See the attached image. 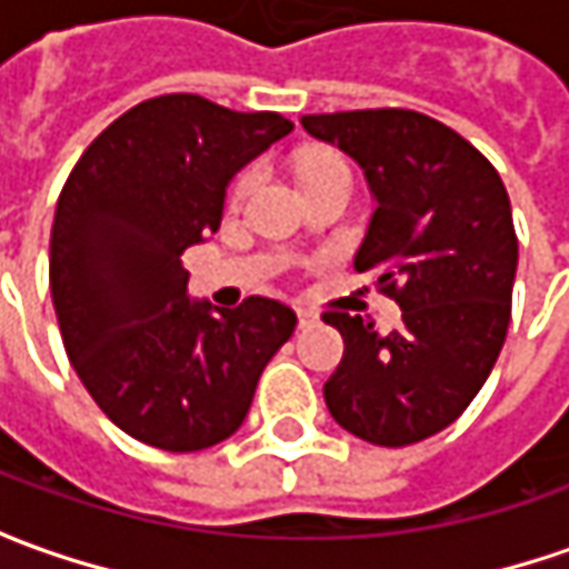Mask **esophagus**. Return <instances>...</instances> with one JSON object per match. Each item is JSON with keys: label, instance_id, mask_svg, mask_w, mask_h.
<instances>
[{"label": "esophagus", "instance_id": "obj_1", "mask_svg": "<svg viewBox=\"0 0 569 569\" xmlns=\"http://www.w3.org/2000/svg\"><path fill=\"white\" fill-rule=\"evenodd\" d=\"M297 326H300V329L317 326V313H313V310H297Z\"/></svg>", "mask_w": 569, "mask_h": 569}]
</instances>
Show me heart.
<instances>
[{
  "instance_id": "obj_1",
  "label": "heart",
  "mask_w": 569,
  "mask_h": 569,
  "mask_svg": "<svg viewBox=\"0 0 569 569\" xmlns=\"http://www.w3.org/2000/svg\"><path fill=\"white\" fill-rule=\"evenodd\" d=\"M336 167H345L339 161V158H329V154H319V158H310L307 164H303V173H319V170H336ZM252 187V170H247V173H240L237 177V183H233V189H230V199L237 202V199H243L247 196V189Z\"/></svg>"
}]
</instances>
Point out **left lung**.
<instances>
[{
    "label": "left lung",
    "instance_id": "8db88e82",
    "mask_svg": "<svg viewBox=\"0 0 569 569\" xmlns=\"http://www.w3.org/2000/svg\"><path fill=\"white\" fill-rule=\"evenodd\" d=\"M339 144L377 202L358 272L402 307V326L326 313L345 339L322 386L329 415L377 447H408L449 427L478 396L507 339L516 243L510 196L491 161L459 132L415 110L300 117Z\"/></svg>",
    "mask_w": 569,
    "mask_h": 569
}]
</instances>
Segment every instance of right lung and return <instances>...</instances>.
I'll return each instance as SVG.
<instances>
[{"mask_svg": "<svg viewBox=\"0 0 569 569\" xmlns=\"http://www.w3.org/2000/svg\"><path fill=\"white\" fill-rule=\"evenodd\" d=\"M295 122L199 94L151 98L110 122L56 202L50 291L66 355L98 408L167 452L228 440L297 317L269 297L189 300L180 256L221 224L237 170Z\"/></svg>", "mask_w": 569, "mask_h": 569, "instance_id": "1", "label": "right lung"}]
</instances>
